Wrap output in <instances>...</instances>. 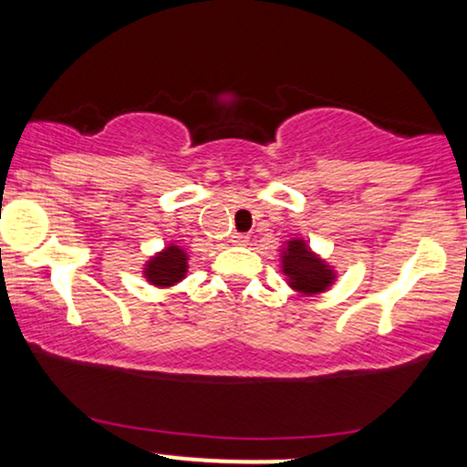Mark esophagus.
<instances>
[{"mask_svg": "<svg viewBox=\"0 0 467 467\" xmlns=\"http://www.w3.org/2000/svg\"><path fill=\"white\" fill-rule=\"evenodd\" d=\"M230 244L248 245L250 244V237H248V234H233V237H230Z\"/></svg>", "mask_w": 467, "mask_h": 467, "instance_id": "esophagus-1", "label": "esophagus"}]
</instances>
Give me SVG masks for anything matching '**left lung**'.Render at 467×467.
<instances>
[{
    "label": "left lung",
    "mask_w": 467,
    "mask_h": 467,
    "mask_svg": "<svg viewBox=\"0 0 467 467\" xmlns=\"http://www.w3.org/2000/svg\"><path fill=\"white\" fill-rule=\"evenodd\" d=\"M281 272L285 283L301 296L323 294L336 283V267L309 248L303 237H292L281 245Z\"/></svg>",
    "instance_id": "obj_1"
}]
</instances>
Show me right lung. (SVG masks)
<instances>
[{
	"label": "right lung",
	"instance_id": "1",
	"mask_svg": "<svg viewBox=\"0 0 467 467\" xmlns=\"http://www.w3.org/2000/svg\"><path fill=\"white\" fill-rule=\"evenodd\" d=\"M189 252L178 244H166L162 250L149 256L142 265V276L153 287L166 289L178 285L189 275Z\"/></svg>",
	"mask_w": 467,
	"mask_h": 467
}]
</instances>
